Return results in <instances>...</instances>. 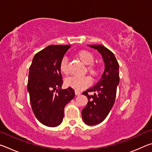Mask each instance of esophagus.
I'll list each match as a JSON object with an SVG mask.
<instances>
[{"mask_svg": "<svg viewBox=\"0 0 152 152\" xmlns=\"http://www.w3.org/2000/svg\"><path fill=\"white\" fill-rule=\"evenodd\" d=\"M75 94H76V95H80V92L78 91H75Z\"/></svg>", "mask_w": 152, "mask_h": 152, "instance_id": "obj_1", "label": "esophagus"}]
</instances>
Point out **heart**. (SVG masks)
Listing matches in <instances>:
<instances>
[{"instance_id": "b5f03b06", "label": "heart", "mask_w": 152, "mask_h": 152, "mask_svg": "<svg viewBox=\"0 0 152 152\" xmlns=\"http://www.w3.org/2000/svg\"><path fill=\"white\" fill-rule=\"evenodd\" d=\"M76 56L86 66V70L92 76H96L99 72V68L94 63L95 57L91 51L88 50H80L76 53ZM60 70L61 73L68 74L69 72L68 60L64 58L60 64ZM91 83V80L88 76H70L65 80L67 86L72 87L76 90H82L88 86Z\"/></svg>"}]
</instances>
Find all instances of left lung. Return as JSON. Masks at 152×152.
I'll return each instance as SVG.
<instances>
[{
    "mask_svg": "<svg viewBox=\"0 0 152 152\" xmlns=\"http://www.w3.org/2000/svg\"><path fill=\"white\" fill-rule=\"evenodd\" d=\"M102 56L104 71L99 81L91 88L82 92L88 98V103L82 110V116L86 125H94L105 119L115 101L117 87L119 83V63L111 51L102 45H89ZM89 91H94L89 95Z\"/></svg>",
    "mask_w": 152,
    "mask_h": 152,
    "instance_id": "1",
    "label": "left lung"
}]
</instances>
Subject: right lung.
Wrapping results in <instances>:
<instances>
[{
	"label": "right lung",
	"instance_id": "1",
	"mask_svg": "<svg viewBox=\"0 0 152 152\" xmlns=\"http://www.w3.org/2000/svg\"><path fill=\"white\" fill-rule=\"evenodd\" d=\"M70 45H51L36 53L31 64L27 82L35 116L48 127L62 122L64 107L75 96L71 87L62 90L60 64Z\"/></svg>",
	"mask_w": 152,
	"mask_h": 152
}]
</instances>
